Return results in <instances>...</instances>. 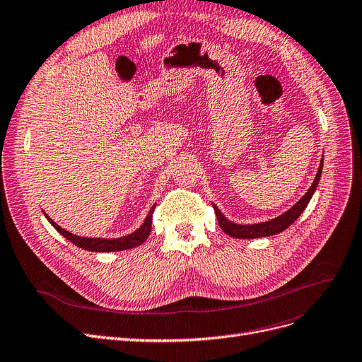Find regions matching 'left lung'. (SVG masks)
<instances>
[{
	"instance_id": "1",
	"label": "left lung",
	"mask_w": 362,
	"mask_h": 362,
	"mask_svg": "<svg viewBox=\"0 0 362 362\" xmlns=\"http://www.w3.org/2000/svg\"><path fill=\"white\" fill-rule=\"evenodd\" d=\"M320 173H322V163H320V167L317 170L316 177L313 180V185L310 186V189L307 191V194L300 199V202L293 206L292 209H289L286 213H284L282 216H279L276 219H272L269 222H262V223H255V225H237L233 223L231 221L226 219L222 213L219 211V209L213 204V209H215L216 218L219 222V226L223 230V233H226L228 235L234 237V238H258V237H269V235H274L285 231L289 225H292L298 219V216L304 211V209L309 204L312 195L316 191V186L319 183L320 179Z\"/></svg>"
}]
</instances>
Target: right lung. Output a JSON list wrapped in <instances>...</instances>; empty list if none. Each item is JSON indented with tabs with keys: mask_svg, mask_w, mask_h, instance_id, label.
Masks as SVG:
<instances>
[{
	"mask_svg": "<svg viewBox=\"0 0 362 362\" xmlns=\"http://www.w3.org/2000/svg\"><path fill=\"white\" fill-rule=\"evenodd\" d=\"M155 206L151 209L149 215H147L144 223L140 226V228L132 233L127 237H120V238H113V240H104V238H85V237H77L73 235L71 233L65 231L64 228H61L59 225H57L53 222L47 215V221L53 225L58 233H61L66 240H70L71 243H74L76 246L82 247L85 250H92V252H117V250H127V249H132L136 246H140L144 240L149 237L151 234V228H152V215H153Z\"/></svg>",
	"mask_w": 362,
	"mask_h": 362,
	"instance_id": "obj_1",
	"label": "right lung"
}]
</instances>
